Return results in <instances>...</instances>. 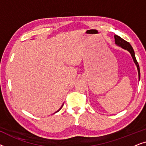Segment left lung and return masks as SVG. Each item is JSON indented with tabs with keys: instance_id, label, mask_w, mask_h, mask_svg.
Here are the masks:
<instances>
[{
	"instance_id": "1",
	"label": "left lung",
	"mask_w": 146,
	"mask_h": 146,
	"mask_svg": "<svg viewBox=\"0 0 146 146\" xmlns=\"http://www.w3.org/2000/svg\"><path fill=\"white\" fill-rule=\"evenodd\" d=\"M114 38H115V42L117 45H118V46H121V48H123V49L127 50V51H129V52H130L131 56H132V58H133V61H134L135 64L137 66V70H138L139 80V79H140V70H139V66L138 62H137V60H136V58H135V53H134V51H133V49L132 46H131V44L128 42L125 41V40L121 38L120 36H119L115 35L114 36Z\"/></svg>"
}]
</instances>
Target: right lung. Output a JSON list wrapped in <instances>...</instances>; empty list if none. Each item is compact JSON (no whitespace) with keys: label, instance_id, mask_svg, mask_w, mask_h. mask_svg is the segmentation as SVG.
I'll return each mask as SVG.
<instances>
[{"label":"right lung","instance_id":"obj_1","mask_svg":"<svg viewBox=\"0 0 146 146\" xmlns=\"http://www.w3.org/2000/svg\"><path fill=\"white\" fill-rule=\"evenodd\" d=\"M62 106H63V105H62V107H61V108H60V109H61V108H62ZM59 110H58V111H56V112H58V111H59Z\"/></svg>","mask_w":146,"mask_h":146}]
</instances>
